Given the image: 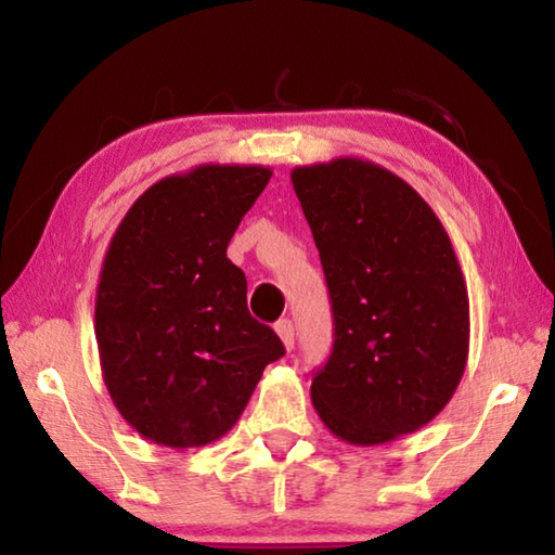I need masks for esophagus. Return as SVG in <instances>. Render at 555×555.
<instances>
[{"instance_id": "34e87169", "label": "esophagus", "mask_w": 555, "mask_h": 555, "mask_svg": "<svg viewBox=\"0 0 555 555\" xmlns=\"http://www.w3.org/2000/svg\"><path fill=\"white\" fill-rule=\"evenodd\" d=\"M276 333H279L281 343H284L286 350H294V323L286 321V318H284V321L276 323Z\"/></svg>"}]
</instances>
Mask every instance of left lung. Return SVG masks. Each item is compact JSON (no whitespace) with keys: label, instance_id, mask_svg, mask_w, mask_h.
<instances>
[{"label":"left lung","instance_id":"8db88e82","mask_svg":"<svg viewBox=\"0 0 555 555\" xmlns=\"http://www.w3.org/2000/svg\"><path fill=\"white\" fill-rule=\"evenodd\" d=\"M291 183L333 306V352L311 384L318 416L352 446L413 434L467 364L469 300L448 232L403 178L362 158L296 166Z\"/></svg>","mask_w":555,"mask_h":555}]
</instances>
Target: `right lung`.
Listing matches in <instances>:
<instances>
[{
  "instance_id": "right-lung-1",
  "label": "right lung",
  "mask_w": 555,
  "mask_h": 555,
  "mask_svg": "<svg viewBox=\"0 0 555 555\" xmlns=\"http://www.w3.org/2000/svg\"><path fill=\"white\" fill-rule=\"evenodd\" d=\"M267 166L203 164L144 191L112 234L95 298L102 379L152 443L201 448L237 424L284 345L247 311L228 259Z\"/></svg>"
}]
</instances>
